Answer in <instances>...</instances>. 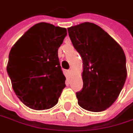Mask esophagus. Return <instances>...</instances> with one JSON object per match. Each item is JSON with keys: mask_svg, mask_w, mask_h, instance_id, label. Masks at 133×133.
Wrapping results in <instances>:
<instances>
[{"mask_svg": "<svg viewBox=\"0 0 133 133\" xmlns=\"http://www.w3.org/2000/svg\"><path fill=\"white\" fill-rule=\"evenodd\" d=\"M68 75H71V70H68Z\"/></svg>", "mask_w": 133, "mask_h": 133, "instance_id": "obj_1", "label": "esophagus"}]
</instances>
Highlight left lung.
<instances>
[{
  "label": "left lung",
  "mask_w": 133,
  "mask_h": 133,
  "mask_svg": "<svg viewBox=\"0 0 133 133\" xmlns=\"http://www.w3.org/2000/svg\"><path fill=\"white\" fill-rule=\"evenodd\" d=\"M68 31L83 64V86L76 93L78 104L91 112L103 111L116 101L125 83L124 50L93 23L85 22L68 28Z\"/></svg>",
  "instance_id": "left-lung-1"
}]
</instances>
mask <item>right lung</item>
<instances>
[{
  "mask_svg": "<svg viewBox=\"0 0 133 133\" xmlns=\"http://www.w3.org/2000/svg\"><path fill=\"white\" fill-rule=\"evenodd\" d=\"M67 30L38 23L15 44L9 54L7 74L15 95L36 110L54 107L65 87L58 49Z\"/></svg>",
  "mask_w": 133,
  "mask_h": 133,
  "instance_id": "right-lung-1",
  "label": "right lung"
}]
</instances>
